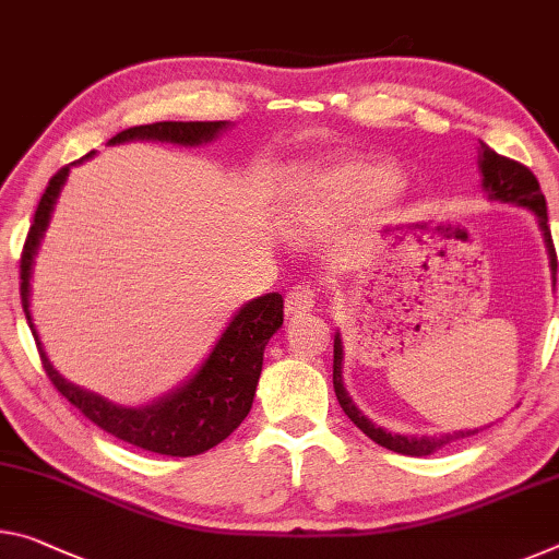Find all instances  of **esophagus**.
<instances>
[{"mask_svg": "<svg viewBox=\"0 0 559 559\" xmlns=\"http://www.w3.org/2000/svg\"><path fill=\"white\" fill-rule=\"evenodd\" d=\"M316 304V294L311 286H296L288 290L286 296V316H300L308 313Z\"/></svg>", "mask_w": 559, "mask_h": 559, "instance_id": "1", "label": "esophagus"}]
</instances>
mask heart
<instances>
[{"mask_svg": "<svg viewBox=\"0 0 559 559\" xmlns=\"http://www.w3.org/2000/svg\"><path fill=\"white\" fill-rule=\"evenodd\" d=\"M403 186L391 164H343L298 176L286 189V216L296 228H311L345 211L378 206Z\"/></svg>", "mask_w": 559, "mask_h": 559, "instance_id": "heart-1", "label": "heart"}]
</instances>
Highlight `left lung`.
Returning a JSON list of instances; mask_svg holds the SVG:
<instances>
[{"label": "left lung", "mask_w": 559, "mask_h": 559, "mask_svg": "<svg viewBox=\"0 0 559 559\" xmlns=\"http://www.w3.org/2000/svg\"><path fill=\"white\" fill-rule=\"evenodd\" d=\"M477 166H480L483 189L487 191V197H490L492 201L515 203V206L533 211L539 228H543L547 253H550V269L555 273L557 271V253H555L550 226H547V203H545L543 191H539L535 174L530 171L527 166H522L518 162H512V158H508V156H500L498 152H492L487 144H480V148H477ZM333 388H335V397H338L343 413L348 415V418L356 423L370 440L388 450H393V453L423 457V455L436 453V450L442 445H448L450 440H460V438L475 436L477 432V430H457V432H453V436L448 432V436H440V438H428V436L415 438V436H393V432L378 428L373 420H368L366 415L358 411L356 403H353V397L348 395V391H345V385H343L341 333H335V338H333Z\"/></svg>", "instance_id": "obj_1"}]
</instances>
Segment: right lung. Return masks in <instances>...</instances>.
I'll return each instance as SVG.
<instances>
[{
  "mask_svg": "<svg viewBox=\"0 0 559 559\" xmlns=\"http://www.w3.org/2000/svg\"><path fill=\"white\" fill-rule=\"evenodd\" d=\"M226 127V121H156L144 123V127L123 129L121 134L109 139V144L152 139L179 146H199L216 139L218 131H224ZM92 154H86V158ZM79 162H84V158H79ZM72 166L74 164L61 166L49 179L47 191L41 193L39 206L34 211V224L29 226V234H26L20 263L22 308L26 323L32 328L34 341H37L44 370H47L57 391L74 407H79L94 425L109 432V436L129 442V445L152 450V453L158 455L191 457L206 453V450L231 436L238 425L243 423L248 411H251L255 385H259L263 368L265 343L283 325V298L281 294H265L261 298L248 300L241 311L231 318L226 331L221 333L214 350L201 362L197 373L186 380L181 388H176V391L144 407L114 405L104 401L102 395L88 393L74 383H67L49 362L37 335V328L32 323L29 281L34 255L39 251L51 211H55L61 186H64Z\"/></svg>",
  "mask_w": 559,
  "mask_h": 559,
  "instance_id": "obj_1",
  "label": "right lung"
}]
</instances>
